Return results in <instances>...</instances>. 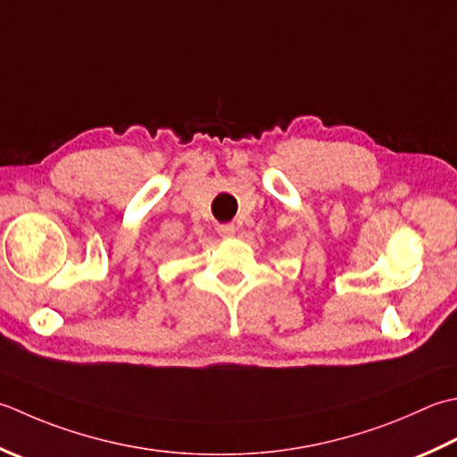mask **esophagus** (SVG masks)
I'll return each mask as SVG.
<instances>
[{
	"mask_svg": "<svg viewBox=\"0 0 457 457\" xmlns=\"http://www.w3.org/2000/svg\"><path fill=\"white\" fill-rule=\"evenodd\" d=\"M218 234L223 239H231L236 236V226H234V223H223V226H218Z\"/></svg>",
	"mask_w": 457,
	"mask_h": 457,
	"instance_id": "34e87169",
	"label": "esophagus"
}]
</instances>
